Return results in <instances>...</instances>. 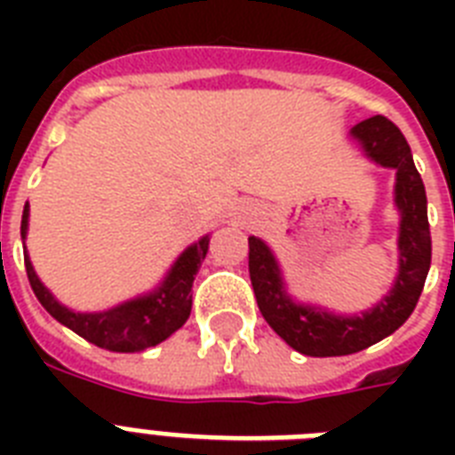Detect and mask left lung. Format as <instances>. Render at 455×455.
<instances>
[{"instance_id":"8db88e82","label":"left lung","mask_w":455,"mask_h":455,"mask_svg":"<svg viewBox=\"0 0 455 455\" xmlns=\"http://www.w3.org/2000/svg\"><path fill=\"white\" fill-rule=\"evenodd\" d=\"M349 137L371 163L396 172L395 207L399 212V269L395 285L378 304L361 314H332L318 304L292 299L283 271L262 238L250 235V281L264 321L304 356H345L380 342L403 325L416 309L430 271L432 241L427 224V196L418 174L411 146L387 117H368L352 127Z\"/></svg>"}]
</instances>
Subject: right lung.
Here are the masks:
<instances>
[{"label":"right lung","instance_id":"right-lung-1","mask_svg":"<svg viewBox=\"0 0 455 455\" xmlns=\"http://www.w3.org/2000/svg\"><path fill=\"white\" fill-rule=\"evenodd\" d=\"M28 220H30V207L25 205L23 221H20V238H23L25 271L30 278L32 291L42 302V307L59 323L77 332L80 338L89 339L92 345L108 349V352H144L148 347L160 345L163 339L170 338L172 332L179 331L186 323L193 304V278H196L200 264L207 255L210 235H203L200 241L188 245L174 259L160 285L153 288L151 292H144L139 298L127 299V302L106 311H73L53 298L52 291L35 274V267H32L28 248H25Z\"/></svg>","mask_w":455,"mask_h":455}]
</instances>
